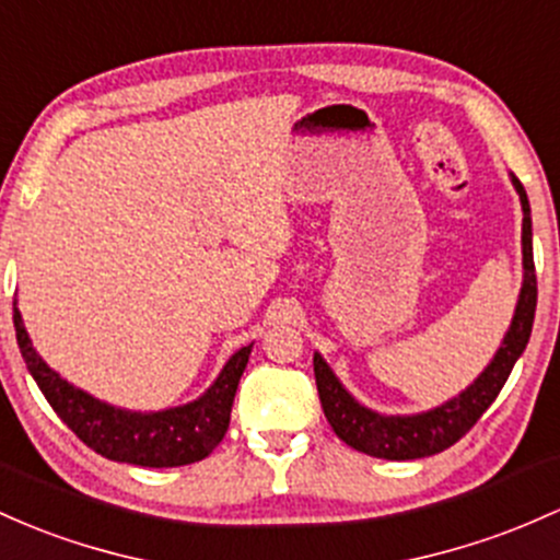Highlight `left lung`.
Here are the masks:
<instances>
[{
    "label": "left lung",
    "instance_id": "left-lung-1",
    "mask_svg": "<svg viewBox=\"0 0 560 560\" xmlns=\"http://www.w3.org/2000/svg\"><path fill=\"white\" fill-rule=\"evenodd\" d=\"M515 194L524 210L521 223V252H524V281H521L518 303H515L510 327L502 337L500 348L483 366V372L465 390L439 407L415 411V415H383L364 407L350 396L346 385L337 380L331 366L324 361L322 353H313V372H316L318 398L327 415L337 439L346 441L355 452H364L380 459H420L450 450L457 444L468 430L476 425L478 417L491 407L497 393L508 383L515 361L526 350L532 337L534 311H537V273H534V252H532V210L526 190L518 177L510 172Z\"/></svg>",
    "mask_w": 560,
    "mask_h": 560
}]
</instances>
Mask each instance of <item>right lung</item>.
<instances>
[{
	"mask_svg": "<svg viewBox=\"0 0 560 560\" xmlns=\"http://www.w3.org/2000/svg\"><path fill=\"white\" fill-rule=\"evenodd\" d=\"M18 346L31 377L45 393L55 415L69 425L90 450L114 463H130L140 468H177L210 457L223 441L231 422L233 396L252 353L249 346L238 348L225 361L214 383L194 401L159 411L121 409L101 401L92 393L77 388L36 353L21 311L12 308Z\"/></svg>",
	"mask_w": 560,
	"mask_h": 560,
	"instance_id": "obj_1",
	"label": "right lung"
}]
</instances>
